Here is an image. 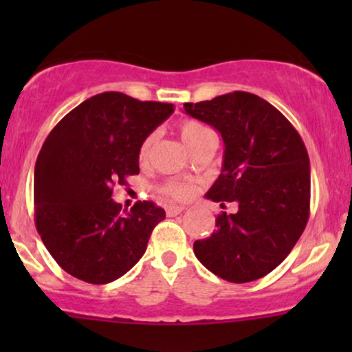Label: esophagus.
Here are the masks:
<instances>
[{"mask_svg":"<svg viewBox=\"0 0 352 352\" xmlns=\"http://www.w3.org/2000/svg\"><path fill=\"white\" fill-rule=\"evenodd\" d=\"M185 207H180V205H167L165 212H167V217H177L184 212Z\"/></svg>","mask_w":352,"mask_h":352,"instance_id":"34e87169","label":"esophagus"}]
</instances>
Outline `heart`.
I'll use <instances>...</instances> for the list:
<instances>
[{"mask_svg":"<svg viewBox=\"0 0 352 352\" xmlns=\"http://www.w3.org/2000/svg\"><path fill=\"white\" fill-rule=\"evenodd\" d=\"M177 131H179L180 139L184 140V144L187 145L190 151H193L197 145H200L204 140H207L208 137H212V132H210L201 122H197V120H182L179 127H177ZM151 145H152V137H147L139 148L140 160L147 159L148 151H151ZM192 190H193L192 185L185 184V182H180V180H168L165 182L162 187H160V192H162L164 195L170 197V199H177V200L188 199V197L192 195Z\"/></svg>","mask_w":352,"mask_h":352,"instance_id":"1","label":"heart"}]
</instances>
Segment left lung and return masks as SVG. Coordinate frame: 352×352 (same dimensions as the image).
Masks as SVG:
<instances>
[{"instance_id": "1", "label": "left lung", "mask_w": 352, "mask_h": 352, "mask_svg": "<svg viewBox=\"0 0 352 352\" xmlns=\"http://www.w3.org/2000/svg\"><path fill=\"white\" fill-rule=\"evenodd\" d=\"M185 112L212 125L223 139V167L207 199L235 201L220 213L217 232L193 243V253L213 274L248 283L273 272L300 240L309 218V157L289 120L250 92L235 91Z\"/></svg>"}]
</instances>
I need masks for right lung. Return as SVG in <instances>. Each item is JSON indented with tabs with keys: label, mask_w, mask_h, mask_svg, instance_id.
Returning <instances> with one entry per match:
<instances>
[{
	"label": "right lung",
	"mask_w": 352,
	"mask_h": 352,
	"mask_svg": "<svg viewBox=\"0 0 352 352\" xmlns=\"http://www.w3.org/2000/svg\"><path fill=\"white\" fill-rule=\"evenodd\" d=\"M172 112V104L102 92L50 132L34 167V221L64 272L106 285L142 258L165 210L137 201L120 212L112 188L139 173L140 145Z\"/></svg>",
	"instance_id": "right-lung-1"
}]
</instances>
